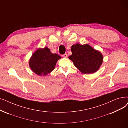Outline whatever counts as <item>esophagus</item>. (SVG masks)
I'll list each match as a JSON object with an SVG mask.
<instances>
[{"mask_svg":"<svg viewBox=\"0 0 128 128\" xmlns=\"http://www.w3.org/2000/svg\"><path fill=\"white\" fill-rule=\"evenodd\" d=\"M62 56L63 57V58H67L68 57V55H67V54L66 53H65L64 54H63Z\"/></svg>","mask_w":128,"mask_h":128,"instance_id":"obj_1","label":"esophagus"}]
</instances>
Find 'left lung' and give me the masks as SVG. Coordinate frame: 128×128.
I'll list each match as a JSON object with an SVG mask.
<instances>
[{
	"label": "left lung",
	"mask_w": 128,
	"mask_h": 128,
	"mask_svg": "<svg viewBox=\"0 0 128 128\" xmlns=\"http://www.w3.org/2000/svg\"><path fill=\"white\" fill-rule=\"evenodd\" d=\"M72 54L68 58L83 74H92L100 67L103 61L102 53L88 44L77 43L71 47Z\"/></svg>",
	"instance_id": "1"
}]
</instances>
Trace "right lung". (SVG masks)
Returning <instances> with one entry per match:
<instances>
[{
	"mask_svg": "<svg viewBox=\"0 0 128 128\" xmlns=\"http://www.w3.org/2000/svg\"><path fill=\"white\" fill-rule=\"evenodd\" d=\"M61 57L52 53L48 48H38L30 58L29 65L32 71L38 76H46L54 70Z\"/></svg>",
	"mask_w": 128,
	"mask_h": 128,
	"instance_id": "add662e5",
	"label": "right lung"
}]
</instances>
